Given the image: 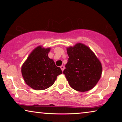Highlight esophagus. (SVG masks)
<instances>
[{
  "mask_svg": "<svg viewBox=\"0 0 122 122\" xmlns=\"http://www.w3.org/2000/svg\"><path fill=\"white\" fill-rule=\"evenodd\" d=\"M61 71H64V68H65V66H61Z\"/></svg>",
  "mask_w": 122,
  "mask_h": 122,
  "instance_id": "34e87169",
  "label": "esophagus"
}]
</instances>
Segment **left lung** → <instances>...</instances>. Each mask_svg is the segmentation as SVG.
Segmentation results:
<instances>
[{"instance_id":"left-lung-1","label":"left lung","mask_w":122,"mask_h":122,"mask_svg":"<svg viewBox=\"0 0 122 122\" xmlns=\"http://www.w3.org/2000/svg\"><path fill=\"white\" fill-rule=\"evenodd\" d=\"M66 50L69 58L63 74L69 86L81 92L92 89L101 77V61L88 46L81 43Z\"/></svg>"}]
</instances>
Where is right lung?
<instances>
[{
    "mask_svg": "<svg viewBox=\"0 0 122 122\" xmlns=\"http://www.w3.org/2000/svg\"><path fill=\"white\" fill-rule=\"evenodd\" d=\"M51 48L39 46L33 50L21 66L25 82L35 90H44L52 86L62 73L53 59L48 57Z\"/></svg>",
    "mask_w": 122,
    "mask_h": 122,
    "instance_id": "obj_1",
    "label": "right lung"
}]
</instances>
